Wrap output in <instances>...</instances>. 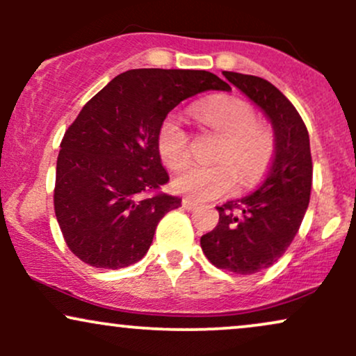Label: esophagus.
<instances>
[{
	"label": "esophagus",
	"instance_id": "34e87169",
	"mask_svg": "<svg viewBox=\"0 0 356 356\" xmlns=\"http://www.w3.org/2000/svg\"><path fill=\"white\" fill-rule=\"evenodd\" d=\"M182 207L186 211H192V209H195V207H197V202L192 201V199H189V197H186V199H182Z\"/></svg>",
	"mask_w": 356,
	"mask_h": 356
}]
</instances>
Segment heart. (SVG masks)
<instances>
[{
	"mask_svg": "<svg viewBox=\"0 0 356 356\" xmlns=\"http://www.w3.org/2000/svg\"><path fill=\"white\" fill-rule=\"evenodd\" d=\"M199 124L219 136L216 165H192L175 177V191L194 199H214L234 187L254 182L266 169L275 150L271 127L256 120V112L238 97H218L194 107ZM157 149L167 167L181 170L191 162V136L179 118L167 117L157 134Z\"/></svg>",
	"mask_w": 356,
	"mask_h": 356,
	"instance_id": "heart-1",
	"label": "heart"
}]
</instances>
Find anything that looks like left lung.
<instances>
[{"mask_svg":"<svg viewBox=\"0 0 356 356\" xmlns=\"http://www.w3.org/2000/svg\"><path fill=\"white\" fill-rule=\"evenodd\" d=\"M222 75L269 117L275 157L256 191L218 206L219 222L202 236L201 248L216 268L252 275L284 254L308 209L313 181L309 136L295 105L268 80L236 72Z\"/></svg>","mask_w":356,"mask_h":356,"instance_id":"8db88e82","label":"left lung"}]
</instances>
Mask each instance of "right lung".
Wrapping results in <instances>:
<instances>
[{"instance_id": "right-lung-1", "label": "right lung", "mask_w": 356, "mask_h": 356, "mask_svg": "<svg viewBox=\"0 0 356 356\" xmlns=\"http://www.w3.org/2000/svg\"><path fill=\"white\" fill-rule=\"evenodd\" d=\"M206 90H231L204 70L138 68L115 76L92 97L61 138L56 161V220L70 251L102 269L145 256L155 227L181 206L162 192L157 134L182 100Z\"/></svg>"}]
</instances>
